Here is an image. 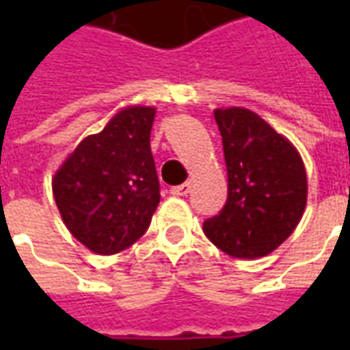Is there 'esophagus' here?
I'll list each match as a JSON object with an SVG mask.
<instances>
[{"label":"esophagus","mask_w":350,"mask_h":350,"mask_svg":"<svg viewBox=\"0 0 350 350\" xmlns=\"http://www.w3.org/2000/svg\"><path fill=\"white\" fill-rule=\"evenodd\" d=\"M191 185L189 183H182V185H174V187H170V193L174 195V197H185L187 193H189Z\"/></svg>","instance_id":"obj_1"}]
</instances>
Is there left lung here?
<instances>
[{
    "label": "left lung",
    "instance_id": "1",
    "mask_svg": "<svg viewBox=\"0 0 350 350\" xmlns=\"http://www.w3.org/2000/svg\"><path fill=\"white\" fill-rule=\"evenodd\" d=\"M228 176L227 202L204 221L208 240L236 258L270 255L298 227L308 202L300 152L247 108H215Z\"/></svg>",
    "mask_w": 350,
    "mask_h": 350
}]
</instances>
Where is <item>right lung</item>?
<instances>
[{
	"instance_id": "obj_1",
	"label": "right lung",
	"mask_w": 350,
	"mask_h": 350,
	"mask_svg": "<svg viewBox=\"0 0 350 350\" xmlns=\"http://www.w3.org/2000/svg\"><path fill=\"white\" fill-rule=\"evenodd\" d=\"M155 107L118 110L57 167L52 193L65 227L97 255L127 250L144 234L159 204L150 133Z\"/></svg>"
}]
</instances>
